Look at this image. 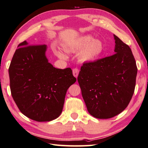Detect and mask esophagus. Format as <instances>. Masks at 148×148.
I'll use <instances>...</instances> for the list:
<instances>
[{
	"label": "esophagus",
	"mask_w": 148,
	"mask_h": 148,
	"mask_svg": "<svg viewBox=\"0 0 148 148\" xmlns=\"http://www.w3.org/2000/svg\"><path fill=\"white\" fill-rule=\"evenodd\" d=\"M72 73H73L74 76L77 78V77L78 76V74H79V70H78L77 69H74L73 70H72Z\"/></svg>",
	"instance_id": "obj_1"
}]
</instances>
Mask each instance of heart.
Masks as SVG:
<instances>
[{
	"instance_id": "1",
	"label": "heart",
	"mask_w": 148,
	"mask_h": 148,
	"mask_svg": "<svg viewBox=\"0 0 148 148\" xmlns=\"http://www.w3.org/2000/svg\"><path fill=\"white\" fill-rule=\"evenodd\" d=\"M105 49L102 40L94 38L90 34H85L72 40L65 46L66 51H77L78 60L82 63H90L96 60L103 54ZM54 53L61 59L68 58L66 52L60 49H54Z\"/></svg>"
}]
</instances>
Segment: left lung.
<instances>
[{"mask_svg":"<svg viewBox=\"0 0 148 148\" xmlns=\"http://www.w3.org/2000/svg\"><path fill=\"white\" fill-rule=\"evenodd\" d=\"M115 54L86 63L77 81L89 114L106 119L122 112L134 93L137 68L131 49L114 34Z\"/></svg>","mask_w":148,"mask_h":148,"instance_id":"8db88e82","label":"left lung"}]
</instances>
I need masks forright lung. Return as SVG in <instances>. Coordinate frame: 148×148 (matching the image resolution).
<instances>
[{"label": "right lung", "instance_id": "right-lung-1", "mask_svg": "<svg viewBox=\"0 0 148 148\" xmlns=\"http://www.w3.org/2000/svg\"><path fill=\"white\" fill-rule=\"evenodd\" d=\"M46 45H18L10 68L11 95L20 111L38 122H48L62 114L69 86L76 82L71 68L56 69L46 57Z\"/></svg>", "mask_w": 148, "mask_h": 148}]
</instances>
